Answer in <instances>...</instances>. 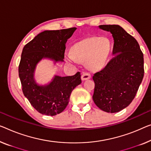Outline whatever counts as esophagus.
Masks as SVG:
<instances>
[{
	"mask_svg": "<svg viewBox=\"0 0 151 151\" xmlns=\"http://www.w3.org/2000/svg\"><path fill=\"white\" fill-rule=\"evenodd\" d=\"M91 78V75L88 73H83L81 75V80L82 81H85L87 79H89Z\"/></svg>",
	"mask_w": 151,
	"mask_h": 151,
	"instance_id": "1",
	"label": "esophagus"
}]
</instances>
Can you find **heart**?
Listing matches in <instances>:
<instances>
[{
  "label": "heart",
  "instance_id": "b5f03b06",
  "mask_svg": "<svg viewBox=\"0 0 151 151\" xmlns=\"http://www.w3.org/2000/svg\"><path fill=\"white\" fill-rule=\"evenodd\" d=\"M111 51V43L106 37H88L74 45L71 52L65 54L68 62L87 61L89 68L96 69L104 65Z\"/></svg>",
  "mask_w": 151,
  "mask_h": 151
}]
</instances>
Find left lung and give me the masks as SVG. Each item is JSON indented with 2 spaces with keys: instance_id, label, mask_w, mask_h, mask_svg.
<instances>
[{
  "instance_id": "8db88e82",
  "label": "left lung",
  "mask_w": 151,
  "mask_h": 151,
  "mask_svg": "<svg viewBox=\"0 0 151 151\" xmlns=\"http://www.w3.org/2000/svg\"><path fill=\"white\" fill-rule=\"evenodd\" d=\"M98 27L112 34L113 58L93 76V100L102 111L114 113L128 106L136 96L145 73L143 53L137 40L122 27Z\"/></svg>"
}]
</instances>
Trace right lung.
I'll return each instance as SVG.
<instances>
[{
  "instance_id": "obj_1",
  "label": "right lung",
  "mask_w": 151,
  "mask_h": 151,
  "mask_svg": "<svg viewBox=\"0 0 151 151\" xmlns=\"http://www.w3.org/2000/svg\"><path fill=\"white\" fill-rule=\"evenodd\" d=\"M76 30H45L24 47L18 69L22 91L40 114L54 116L61 113L68 104L71 92L81 83L79 72L73 76L55 75L45 85L39 84L35 78L37 64L42 60H51L55 64L64 62L66 43Z\"/></svg>"
}]
</instances>
